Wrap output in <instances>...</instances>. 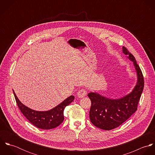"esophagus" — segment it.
<instances>
[{"label":"esophagus","instance_id":"esophagus-1","mask_svg":"<svg viewBox=\"0 0 155 155\" xmlns=\"http://www.w3.org/2000/svg\"><path fill=\"white\" fill-rule=\"evenodd\" d=\"M87 95V91L85 89H82L79 90L78 92V97L79 98H82Z\"/></svg>","mask_w":155,"mask_h":155}]
</instances>
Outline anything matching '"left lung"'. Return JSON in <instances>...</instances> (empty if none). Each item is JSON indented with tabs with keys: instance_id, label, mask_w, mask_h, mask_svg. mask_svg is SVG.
Here are the masks:
<instances>
[{
	"instance_id": "8db88e82",
	"label": "left lung",
	"mask_w": 155,
	"mask_h": 155,
	"mask_svg": "<svg viewBox=\"0 0 155 155\" xmlns=\"http://www.w3.org/2000/svg\"><path fill=\"white\" fill-rule=\"evenodd\" d=\"M122 49L123 52L128 55V58L134 62L137 74V83L132 92L116 100L105 98L95 92L88 94L91 101L90 120L94 125L104 130H111L118 127L131 116L137 110L144 88V77L134 56L125 46Z\"/></svg>"
}]
</instances>
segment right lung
<instances>
[{"mask_svg":"<svg viewBox=\"0 0 155 155\" xmlns=\"http://www.w3.org/2000/svg\"><path fill=\"white\" fill-rule=\"evenodd\" d=\"M13 92L18 107L23 115L33 125L42 130H51L59 126L64 119V110L65 107L69 105L74 98V96L71 95L57 107L50 110L38 111L24 106L20 101L14 90Z\"/></svg>","mask_w":155,"mask_h":155,"instance_id":"obj_1","label":"right lung"}]
</instances>
